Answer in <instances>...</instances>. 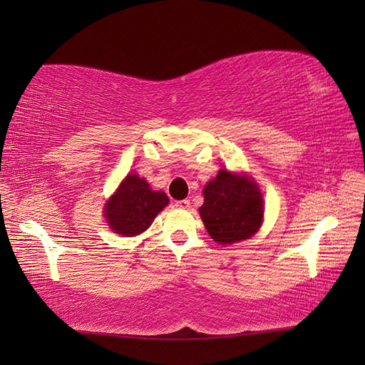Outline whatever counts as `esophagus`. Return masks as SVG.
<instances>
[{"label":"esophagus","mask_w":365,"mask_h":365,"mask_svg":"<svg viewBox=\"0 0 365 365\" xmlns=\"http://www.w3.org/2000/svg\"><path fill=\"white\" fill-rule=\"evenodd\" d=\"M175 207H178V208H189V207H190V201H189V200L175 201Z\"/></svg>","instance_id":"obj_1"}]
</instances>
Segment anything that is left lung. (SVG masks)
Here are the masks:
<instances>
[{
  "label": "left lung",
  "instance_id": "1",
  "mask_svg": "<svg viewBox=\"0 0 365 365\" xmlns=\"http://www.w3.org/2000/svg\"><path fill=\"white\" fill-rule=\"evenodd\" d=\"M202 193L200 215L217 244H235L257 233L263 222V196L251 176L220 169Z\"/></svg>",
  "mask_w": 365,
  "mask_h": 365
}]
</instances>
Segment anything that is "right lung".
Here are the masks:
<instances>
[{
    "mask_svg": "<svg viewBox=\"0 0 365 365\" xmlns=\"http://www.w3.org/2000/svg\"><path fill=\"white\" fill-rule=\"evenodd\" d=\"M168 204L164 192L152 190L145 178L129 173L106 201L103 216L114 233L132 237L146 231Z\"/></svg>",
    "mask_w": 365,
    "mask_h": 365,
    "instance_id": "right-lung-1",
    "label": "right lung"
}]
</instances>
